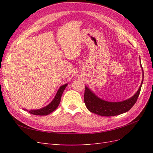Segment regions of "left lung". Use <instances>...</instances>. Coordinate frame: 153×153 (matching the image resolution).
I'll use <instances>...</instances> for the list:
<instances>
[{"label": "left lung", "instance_id": "left-lung-1", "mask_svg": "<svg viewBox=\"0 0 153 153\" xmlns=\"http://www.w3.org/2000/svg\"><path fill=\"white\" fill-rule=\"evenodd\" d=\"M140 66L143 71V79L140 87L137 91L135 93V95L129 99L122 100V101L109 102L99 98L88 87L85 85L84 102H85L87 108L91 112L102 116H117L129 111L137 101L141 91L143 82V70L141 63Z\"/></svg>", "mask_w": 153, "mask_h": 153}]
</instances>
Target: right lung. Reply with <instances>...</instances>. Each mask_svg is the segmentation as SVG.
Masks as SVG:
<instances>
[{
	"mask_svg": "<svg viewBox=\"0 0 153 153\" xmlns=\"http://www.w3.org/2000/svg\"><path fill=\"white\" fill-rule=\"evenodd\" d=\"M68 85V83L64 84V85H62V86L60 87V88L58 89V91L55 95L54 98L53 100L48 104V105L46 106L43 107V108H40V109H37V110H27V109L23 108L25 111H28L31 114H34V115H39V116H47L48 114H49L51 112H53L56 110L60 102V99H61V97L62 95V93L64 92V89H66V86Z\"/></svg>",
	"mask_w": 153,
	"mask_h": 153,
	"instance_id": "1",
	"label": "right lung"
}]
</instances>
